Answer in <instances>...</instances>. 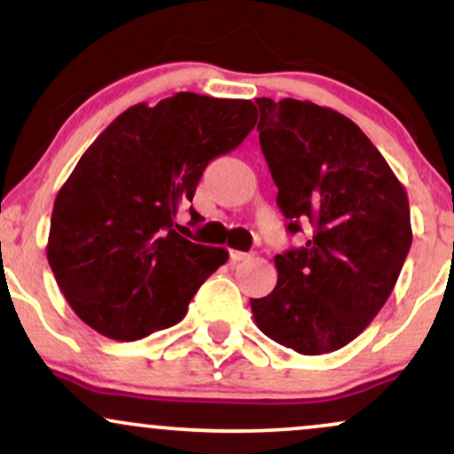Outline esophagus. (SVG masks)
Masks as SVG:
<instances>
[{
    "mask_svg": "<svg viewBox=\"0 0 454 454\" xmlns=\"http://www.w3.org/2000/svg\"><path fill=\"white\" fill-rule=\"evenodd\" d=\"M252 258V254L247 252H237V249H231V262L237 264V262H243V260H249Z\"/></svg>",
    "mask_w": 454,
    "mask_h": 454,
    "instance_id": "esophagus-1",
    "label": "esophagus"
}]
</instances>
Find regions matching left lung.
Returning a JSON list of instances; mask_svg holds the SVG:
<instances>
[{
	"instance_id": "1",
	"label": "left lung",
	"mask_w": 454,
	"mask_h": 454,
	"mask_svg": "<svg viewBox=\"0 0 454 454\" xmlns=\"http://www.w3.org/2000/svg\"><path fill=\"white\" fill-rule=\"evenodd\" d=\"M256 104L286 228L309 237L275 256L278 286L249 301L254 320L299 354L335 352L361 335L397 284L411 245L408 194L341 113L293 98Z\"/></svg>"
}]
</instances>
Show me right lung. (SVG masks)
<instances>
[{"mask_svg":"<svg viewBox=\"0 0 454 454\" xmlns=\"http://www.w3.org/2000/svg\"><path fill=\"white\" fill-rule=\"evenodd\" d=\"M256 119L249 100L181 91L134 104L93 140L55 198L46 245L57 286L87 326L134 341L184 320L228 252L187 241L175 215L207 164L239 147Z\"/></svg>","mask_w":454,"mask_h":454,"instance_id":"1","label":"right lung"}]
</instances>
